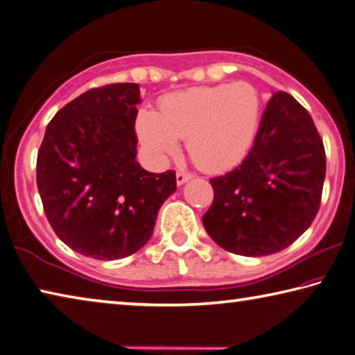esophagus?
Listing matches in <instances>:
<instances>
[{"label":"esophagus","instance_id":"obj_1","mask_svg":"<svg viewBox=\"0 0 355 355\" xmlns=\"http://www.w3.org/2000/svg\"><path fill=\"white\" fill-rule=\"evenodd\" d=\"M192 178V173H188V172H177V184L182 186L186 182H189V180Z\"/></svg>","mask_w":355,"mask_h":355}]
</instances>
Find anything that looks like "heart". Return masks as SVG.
<instances>
[{
    "label": "heart",
    "mask_w": 355,
    "mask_h": 355,
    "mask_svg": "<svg viewBox=\"0 0 355 355\" xmlns=\"http://www.w3.org/2000/svg\"><path fill=\"white\" fill-rule=\"evenodd\" d=\"M261 106L260 94L245 81L192 87L161 100L159 114L142 110L136 131L155 158L175 155L178 139H186L196 166L208 172L227 171L248 155Z\"/></svg>",
    "instance_id": "obj_1"
}]
</instances>
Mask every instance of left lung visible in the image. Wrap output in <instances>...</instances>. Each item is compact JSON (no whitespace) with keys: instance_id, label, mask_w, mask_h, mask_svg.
<instances>
[{"instance_id":"1","label":"left lung","mask_w":355,"mask_h":355,"mask_svg":"<svg viewBox=\"0 0 355 355\" xmlns=\"http://www.w3.org/2000/svg\"><path fill=\"white\" fill-rule=\"evenodd\" d=\"M324 177L326 152L310 114L290 94H274L249 155L225 175L209 180L214 199L203 227L233 254H275L313 222Z\"/></svg>"}]
</instances>
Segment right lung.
<instances>
[{"mask_svg":"<svg viewBox=\"0 0 355 355\" xmlns=\"http://www.w3.org/2000/svg\"><path fill=\"white\" fill-rule=\"evenodd\" d=\"M139 84L95 87L48 123L37 155L46 219L64 244L95 260L133 255L153 235L161 205L177 191L175 172L136 161Z\"/></svg>","mask_w":355,"mask_h":355,"instance_id":"1","label":"right lung"}]
</instances>
